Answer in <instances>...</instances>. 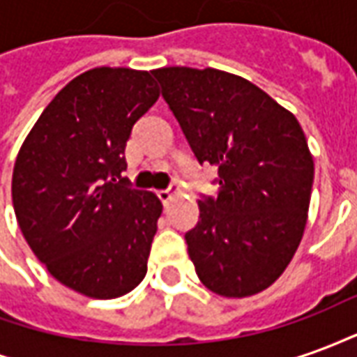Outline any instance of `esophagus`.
Listing matches in <instances>:
<instances>
[{
  "mask_svg": "<svg viewBox=\"0 0 357 357\" xmlns=\"http://www.w3.org/2000/svg\"><path fill=\"white\" fill-rule=\"evenodd\" d=\"M181 193V191H179V187H172V189H164V191H158V193H156V197H158V199H160V202H162V204H168V202L172 201V197H174V195H179Z\"/></svg>",
  "mask_w": 357,
  "mask_h": 357,
  "instance_id": "34e87169",
  "label": "esophagus"
}]
</instances>
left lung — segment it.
<instances>
[{"label": "left lung", "instance_id": "obj_1", "mask_svg": "<svg viewBox=\"0 0 357 357\" xmlns=\"http://www.w3.org/2000/svg\"><path fill=\"white\" fill-rule=\"evenodd\" d=\"M153 74L197 160L218 170V197L199 201L185 233L197 275L220 296H252L275 283L304 235L314 183L306 135L241 76L189 66Z\"/></svg>", "mask_w": 357, "mask_h": 357}]
</instances>
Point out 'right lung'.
<instances>
[{
  "instance_id": "obj_1",
  "label": "right lung",
  "mask_w": 357,
  "mask_h": 357,
  "mask_svg": "<svg viewBox=\"0 0 357 357\" xmlns=\"http://www.w3.org/2000/svg\"><path fill=\"white\" fill-rule=\"evenodd\" d=\"M158 95L147 70L91 68L53 97L17 155L13 206L28 247L89 298H118L147 273L162 204L122 172L133 124Z\"/></svg>"
}]
</instances>
